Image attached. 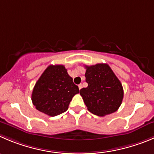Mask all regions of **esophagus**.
I'll list each match as a JSON object with an SVG mask.
<instances>
[{
  "instance_id": "obj_1",
  "label": "esophagus",
  "mask_w": 154,
  "mask_h": 154,
  "mask_svg": "<svg viewBox=\"0 0 154 154\" xmlns=\"http://www.w3.org/2000/svg\"><path fill=\"white\" fill-rule=\"evenodd\" d=\"M82 88V84L79 85V90Z\"/></svg>"
}]
</instances>
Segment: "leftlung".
Listing matches in <instances>:
<instances>
[{
    "label": "left lung",
    "instance_id": "8db88e82",
    "mask_svg": "<svg viewBox=\"0 0 154 154\" xmlns=\"http://www.w3.org/2000/svg\"><path fill=\"white\" fill-rule=\"evenodd\" d=\"M87 88L80 94L88 111L99 116L116 112L123 99V88L109 65L97 63L85 66Z\"/></svg>",
    "mask_w": 154,
    "mask_h": 154
}]
</instances>
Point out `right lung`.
<instances>
[{"label": "right lung", "instance_id": "1", "mask_svg": "<svg viewBox=\"0 0 154 154\" xmlns=\"http://www.w3.org/2000/svg\"><path fill=\"white\" fill-rule=\"evenodd\" d=\"M79 92L63 65H51L35 83L32 94L36 109L50 116H56L68 109L73 97Z\"/></svg>", "mask_w": 154, "mask_h": 154}]
</instances>
